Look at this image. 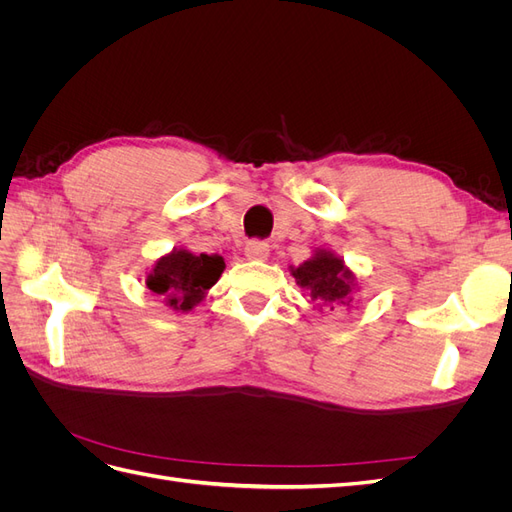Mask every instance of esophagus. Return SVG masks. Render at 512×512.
<instances>
[{
  "label": "esophagus",
  "instance_id": "obj_1",
  "mask_svg": "<svg viewBox=\"0 0 512 512\" xmlns=\"http://www.w3.org/2000/svg\"><path fill=\"white\" fill-rule=\"evenodd\" d=\"M245 254L252 260H265L269 256V243L267 241H247L245 243Z\"/></svg>",
  "mask_w": 512,
  "mask_h": 512
}]
</instances>
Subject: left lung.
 Wrapping results in <instances>:
<instances>
[{
    "label": "left lung",
    "mask_w": 512,
    "mask_h": 512,
    "mask_svg": "<svg viewBox=\"0 0 512 512\" xmlns=\"http://www.w3.org/2000/svg\"><path fill=\"white\" fill-rule=\"evenodd\" d=\"M292 275L297 277V284L309 290V297L322 309L344 307L354 297V275L344 267V260H339L331 252H316Z\"/></svg>",
    "instance_id": "obj_1"
}]
</instances>
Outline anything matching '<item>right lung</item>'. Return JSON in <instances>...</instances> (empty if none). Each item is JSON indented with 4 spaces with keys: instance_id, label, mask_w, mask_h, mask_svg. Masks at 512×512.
I'll list each match as a JSON object with an SVG mask.
<instances>
[{
    "instance_id": "right-lung-1",
    "label": "right lung",
    "mask_w": 512,
    "mask_h": 512,
    "mask_svg": "<svg viewBox=\"0 0 512 512\" xmlns=\"http://www.w3.org/2000/svg\"><path fill=\"white\" fill-rule=\"evenodd\" d=\"M224 271L222 256L200 254L188 250H175L160 258L147 275V288L160 294L173 309L188 312L203 301L205 292L220 280Z\"/></svg>"
}]
</instances>
